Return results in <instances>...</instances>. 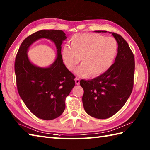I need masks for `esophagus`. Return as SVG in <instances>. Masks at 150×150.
Returning a JSON list of instances; mask_svg holds the SVG:
<instances>
[{
	"mask_svg": "<svg viewBox=\"0 0 150 150\" xmlns=\"http://www.w3.org/2000/svg\"><path fill=\"white\" fill-rule=\"evenodd\" d=\"M75 83H76V85H79V84H80V80H79V79L76 78V79H75Z\"/></svg>",
	"mask_w": 150,
	"mask_h": 150,
	"instance_id": "esophagus-1",
	"label": "esophagus"
}]
</instances>
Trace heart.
<instances>
[{"label": "heart", "mask_w": 150, "mask_h": 150, "mask_svg": "<svg viewBox=\"0 0 150 150\" xmlns=\"http://www.w3.org/2000/svg\"><path fill=\"white\" fill-rule=\"evenodd\" d=\"M117 52V43L113 38L96 33H79L73 36L70 47L62 48L61 58L69 71H76L80 76L97 77L106 72L112 66Z\"/></svg>", "instance_id": "b5f03b06"}]
</instances>
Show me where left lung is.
<instances>
[{
    "mask_svg": "<svg viewBox=\"0 0 150 150\" xmlns=\"http://www.w3.org/2000/svg\"><path fill=\"white\" fill-rule=\"evenodd\" d=\"M112 34L118 44L114 63L98 77L80 81L83 89L82 102L84 110L89 116L97 119H107L117 113L129 98L134 87L133 52L122 36L116 33Z\"/></svg>",
    "mask_w": 150,
    "mask_h": 150,
    "instance_id": "obj_1",
    "label": "left lung"
}]
</instances>
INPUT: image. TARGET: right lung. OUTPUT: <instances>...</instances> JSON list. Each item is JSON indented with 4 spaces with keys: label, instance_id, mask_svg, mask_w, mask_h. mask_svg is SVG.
I'll return each instance as SVG.
<instances>
[{
    "label": "right lung",
    "instance_id": "1",
    "mask_svg": "<svg viewBox=\"0 0 150 150\" xmlns=\"http://www.w3.org/2000/svg\"><path fill=\"white\" fill-rule=\"evenodd\" d=\"M61 30H41L27 37L21 44L15 61L16 86L27 107L36 117L52 120L65 109L66 98L75 85V76L61 58V45L67 36ZM40 38L51 39L56 44L58 57L50 67H36L29 61L28 48Z\"/></svg>",
    "mask_w": 150,
    "mask_h": 150
}]
</instances>
